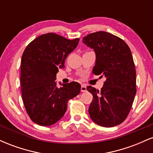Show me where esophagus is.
I'll use <instances>...</instances> for the list:
<instances>
[{
  "mask_svg": "<svg viewBox=\"0 0 153 153\" xmlns=\"http://www.w3.org/2000/svg\"><path fill=\"white\" fill-rule=\"evenodd\" d=\"M80 91H81V92H85V91H87L86 86H85V85H82L81 88H80Z\"/></svg>",
  "mask_w": 153,
  "mask_h": 153,
  "instance_id": "esophagus-1",
  "label": "esophagus"
}]
</instances>
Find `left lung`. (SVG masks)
Instances as JSON below:
<instances>
[{
	"instance_id": "obj_1",
	"label": "left lung",
	"mask_w": 153,
	"mask_h": 153,
	"mask_svg": "<svg viewBox=\"0 0 153 153\" xmlns=\"http://www.w3.org/2000/svg\"><path fill=\"white\" fill-rule=\"evenodd\" d=\"M82 42L96 53L93 73L106 78L101 91L87 87L93 95L89 115L101 127L119 125L129 114L137 91L136 71L130 49L122 39L102 31L87 35Z\"/></svg>"
}]
</instances>
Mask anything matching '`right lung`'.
<instances>
[{
	"label": "right lung",
	"instance_id": "1",
	"mask_svg": "<svg viewBox=\"0 0 153 153\" xmlns=\"http://www.w3.org/2000/svg\"><path fill=\"white\" fill-rule=\"evenodd\" d=\"M79 39L70 40L54 33L38 36L26 47L21 62L22 99L30 119L40 126H51L64 116L68 102L80 94L77 82L57 86L56 74Z\"/></svg>",
	"mask_w": 153,
	"mask_h": 153
}]
</instances>
